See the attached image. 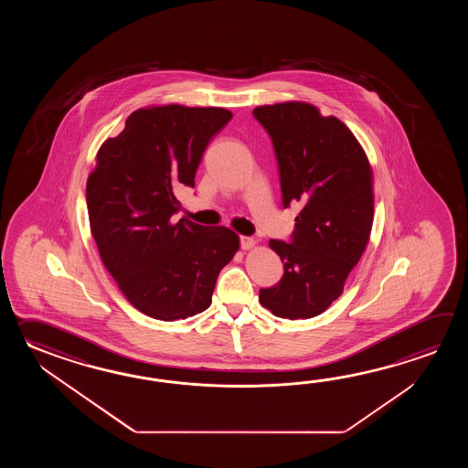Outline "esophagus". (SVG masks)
Masks as SVG:
<instances>
[{
  "label": "esophagus",
  "instance_id": "esophagus-1",
  "mask_svg": "<svg viewBox=\"0 0 468 468\" xmlns=\"http://www.w3.org/2000/svg\"><path fill=\"white\" fill-rule=\"evenodd\" d=\"M254 244H256V240L252 238H248V236H240V248L246 249H252L254 248Z\"/></svg>",
  "mask_w": 468,
  "mask_h": 468
}]
</instances>
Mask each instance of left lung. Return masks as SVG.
I'll return each mask as SVG.
<instances>
[{
	"label": "left lung",
	"mask_w": 468,
	"mask_h": 468,
	"mask_svg": "<svg viewBox=\"0 0 468 468\" xmlns=\"http://www.w3.org/2000/svg\"><path fill=\"white\" fill-rule=\"evenodd\" d=\"M272 140L282 206H298L289 242L269 246L284 264L259 301L274 316L314 318L338 299L373 226V184L365 150L336 117L303 101L252 110Z\"/></svg>",
	"instance_id": "1"
}]
</instances>
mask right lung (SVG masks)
I'll return each instance as SVG.
<instances>
[{"mask_svg":"<svg viewBox=\"0 0 468 468\" xmlns=\"http://www.w3.org/2000/svg\"><path fill=\"white\" fill-rule=\"evenodd\" d=\"M229 110L165 105L135 110L103 142L87 180L90 229L100 258L133 308L176 321L209 308L220 269L239 249L236 232L176 222V192L194 187L204 150Z\"/></svg>","mask_w":468,"mask_h":468,"instance_id":"right-lung-1","label":"right lung"}]
</instances>
